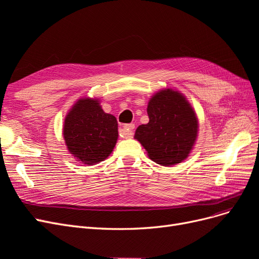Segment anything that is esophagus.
Listing matches in <instances>:
<instances>
[{
    "instance_id": "obj_1",
    "label": "esophagus",
    "mask_w": 259,
    "mask_h": 259,
    "mask_svg": "<svg viewBox=\"0 0 259 259\" xmlns=\"http://www.w3.org/2000/svg\"><path fill=\"white\" fill-rule=\"evenodd\" d=\"M135 128V124H125L124 127H123V132H124V137L130 138L133 136V131Z\"/></svg>"
}]
</instances>
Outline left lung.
Returning <instances> with one entry per match:
<instances>
[{
  "instance_id": "left-lung-1",
  "label": "left lung",
  "mask_w": 259,
  "mask_h": 259,
  "mask_svg": "<svg viewBox=\"0 0 259 259\" xmlns=\"http://www.w3.org/2000/svg\"><path fill=\"white\" fill-rule=\"evenodd\" d=\"M149 123L139 125L135 138L144 146L149 158L164 166L184 161L194 145L198 119L182 94L164 90L150 99Z\"/></svg>"
}]
</instances>
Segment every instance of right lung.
<instances>
[{"mask_svg":"<svg viewBox=\"0 0 259 259\" xmlns=\"http://www.w3.org/2000/svg\"><path fill=\"white\" fill-rule=\"evenodd\" d=\"M117 136L115 116L104 112L97 99H80L65 119L64 137L69 152L89 165L108 158Z\"/></svg>","mask_w":259,"mask_h":259,"instance_id":"1","label":"right lung"}]
</instances>
